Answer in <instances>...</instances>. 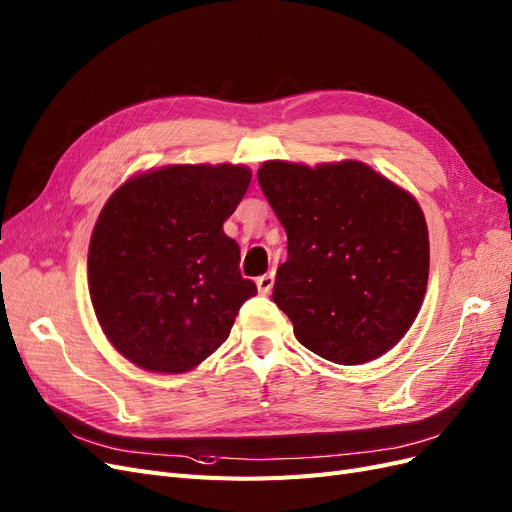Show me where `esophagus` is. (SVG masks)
<instances>
[{
	"mask_svg": "<svg viewBox=\"0 0 512 512\" xmlns=\"http://www.w3.org/2000/svg\"><path fill=\"white\" fill-rule=\"evenodd\" d=\"M273 284H275V275L273 273H265L260 275L256 280V286H258V292L262 294H269L273 290Z\"/></svg>",
	"mask_w": 512,
	"mask_h": 512,
	"instance_id": "esophagus-1",
	"label": "esophagus"
}]
</instances>
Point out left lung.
<instances>
[{
  "label": "left lung",
  "instance_id": "1",
  "mask_svg": "<svg viewBox=\"0 0 512 512\" xmlns=\"http://www.w3.org/2000/svg\"><path fill=\"white\" fill-rule=\"evenodd\" d=\"M258 183L288 235L273 301L299 342L339 365L391 350L427 290L429 235L416 198L356 160H271Z\"/></svg>",
  "mask_w": 512,
  "mask_h": 512
}]
</instances>
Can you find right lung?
Returning <instances> with one entry per match:
<instances>
[{"instance_id":"add662e5","label":"right lung","mask_w":512,"mask_h":512,"mask_svg":"<svg viewBox=\"0 0 512 512\" xmlns=\"http://www.w3.org/2000/svg\"><path fill=\"white\" fill-rule=\"evenodd\" d=\"M250 179L241 164L162 166L106 200L89 241V294L108 342L134 365L194 369L258 292L222 228Z\"/></svg>"}]
</instances>
